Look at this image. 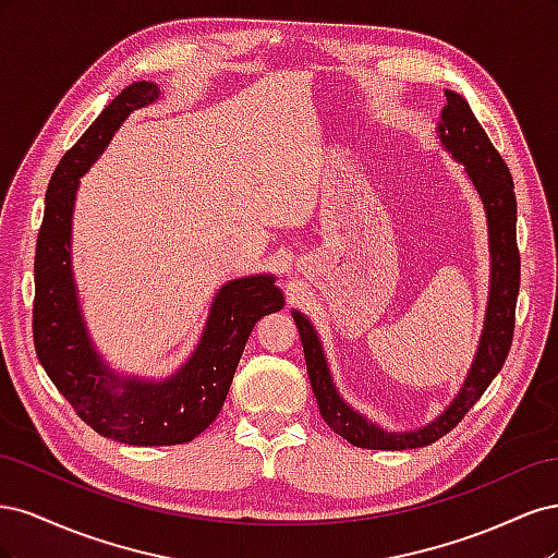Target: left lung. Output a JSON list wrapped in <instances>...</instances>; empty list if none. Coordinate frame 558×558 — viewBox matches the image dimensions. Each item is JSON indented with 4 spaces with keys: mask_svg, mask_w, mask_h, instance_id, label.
I'll return each instance as SVG.
<instances>
[{
    "mask_svg": "<svg viewBox=\"0 0 558 558\" xmlns=\"http://www.w3.org/2000/svg\"><path fill=\"white\" fill-rule=\"evenodd\" d=\"M445 97L447 105L442 107L440 123L435 128L437 140H440V144L456 162L463 165L465 177L470 179L472 189L477 191L486 214L488 260H492L488 269L492 272H488V298L480 344L459 393L453 396L442 414H437L430 424L414 430H388L375 424V421H369L359 410H353L340 396L332 381L326 351L318 340L314 324L305 314L293 310L291 314L300 332L302 349H305L307 375L320 416H324L326 424L337 435L344 437L353 447L400 451L426 447L440 440L442 435L456 428V424L470 412L472 404L482 398L488 384L500 373L512 347L521 269L517 248L514 183L508 165H505L494 144L488 142L484 128L480 125L465 99L453 90H445Z\"/></svg>",
    "mask_w": 558,
    "mask_h": 558,
    "instance_id": "obj_1",
    "label": "left lung"
}]
</instances>
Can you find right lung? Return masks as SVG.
Masks as SVG:
<instances>
[{
	"mask_svg": "<svg viewBox=\"0 0 558 558\" xmlns=\"http://www.w3.org/2000/svg\"><path fill=\"white\" fill-rule=\"evenodd\" d=\"M158 83L134 81L118 93L48 181L35 256V349L46 375L99 435L137 447L191 442L221 412L234 369L258 318L283 307L272 275L223 283L189 359L172 375H121L88 332L72 267V221L81 177L105 154L125 118L160 99Z\"/></svg>",
	"mask_w": 558,
	"mask_h": 558,
	"instance_id": "1",
	"label": "right lung"
}]
</instances>
